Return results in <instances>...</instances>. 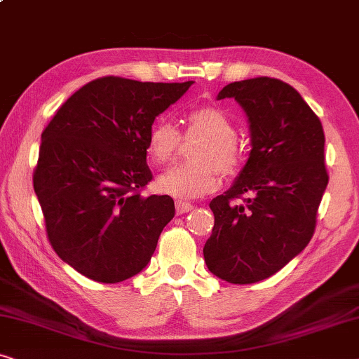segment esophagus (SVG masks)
Listing matches in <instances>:
<instances>
[{
  "mask_svg": "<svg viewBox=\"0 0 359 359\" xmlns=\"http://www.w3.org/2000/svg\"><path fill=\"white\" fill-rule=\"evenodd\" d=\"M175 210H177L179 215H184V213H189V211L194 210V205L189 203V201H175Z\"/></svg>",
  "mask_w": 359,
  "mask_h": 359,
  "instance_id": "obj_1",
  "label": "esophagus"
}]
</instances>
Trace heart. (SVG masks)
<instances>
[{"label":"heart","mask_w":359,"mask_h":359,"mask_svg":"<svg viewBox=\"0 0 359 359\" xmlns=\"http://www.w3.org/2000/svg\"><path fill=\"white\" fill-rule=\"evenodd\" d=\"M189 130L205 136L195 146L191 159L195 163L177 165L161 174L156 189L161 194L179 200H190L206 195L219 187V170L232 175L239 169L242 153L236 144V128L223 110L198 107L187 114ZM180 136L172 122L159 118L149 128L146 138V153L153 164L163 165L172 161Z\"/></svg>","instance_id":"b5f03b06"}]
</instances>
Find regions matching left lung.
<instances>
[{"instance_id":"1","label":"left lung","mask_w":359,"mask_h":359,"mask_svg":"<svg viewBox=\"0 0 359 359\" xmlns=\"http://www.w3.org/2000/svg\"><path fill=\"white\" fill-rule=\"evenodd\" d=\"M234 99L250 130L249 159L229 190L211 200L215 228L203 247L208 270L234 285L275 275L309 244L329 184L324 128L294 88L273 78L236 81ZM242 198V204H234Z\"/></svg>"}]
</instances>
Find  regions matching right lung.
Wrapping results in <instances>:
<instances>
[{
    "instance_id": "1",
    "label": "right lung",
    "mask_w": 359,
    "mask_h": 359,
    "mask_svg": "<svg viewBox=\"0 0 359 359\" xmlns=\"http://www.w3.org/2000/svg\"><path fill=\"white\" fill-rule=\"evenodd\" d=\"M191 84L90 81L43 130L34 190L50 244L81 275L120 283L149 264L175 208L169 195L138 191L153 179L146 138Z\"/></svg>"
}]
</instances>
